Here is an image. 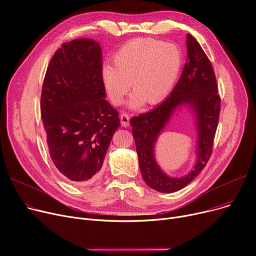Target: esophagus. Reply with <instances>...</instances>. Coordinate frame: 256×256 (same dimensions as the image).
<instances>
[{"label": "esophagus", "instance_id": "34e87169", "mask_svg": "<svg viewBox=\"0 0 256 256\" xmlns=\"http://www.w3.org/2000/svg\"><path fill=\"white\" fill-rule=\"evenodd\" d=\"M120 121H121V126L124 128H128L130 126V115L126 113H121Z\"/></svg>", "mask_w": 256, "mask_h": 256}]
</instances>
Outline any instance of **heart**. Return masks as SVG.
<instances>
[{"label":"heart","instance_id":"1","mask_svg":"<svg viewBox=\"0 0 256 256\" xmlns=\"http://www.w3.org/2000/svg\"><path fill=\"white\" fill-rule=\"evenodd\" d=\"M113 66L106 65L102 80L110 102L118 106L130 89L134 92L130 106H154L172 90L180 76L182 55L171 44L152 38H137L121 46L113 57Z\"/></svg>","mask_w":256,"mask_h":256}]
</instances>
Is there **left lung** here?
Returning <instances> with one entry per match:
<instances>
[{"label":"left lung","mask_w":256,"mask_h":256,"mask_svg":"<svg viewBox=\"0 0 256 256\" xmlns=\"http://www.w3.org/2000/svg\"><path fill=\"white\" fill-rule=\"evenodd\" d=\"M186 50L184 70L170 96L152 111L130 120L142 178L152 189L162 193L180 191L206 167L212 152L219 121L221 100L212 63L191 34H186ZM182 105L189 106L196 114L198 142L194 169L178 179L168 177L158 167L154 158V144L172 112Z\"/></svg>","instance_id":"1"}]
</instances>
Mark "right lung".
Instances as JSON below:
<instances>
[{
    "mask_svg": "<svg viewBox=\"0 0 256 256\" xmlns=\"http://www.w3.org/2000/svg\"><path fill=\"white\" fill-rule=\"evenodd\" d=\"M102 48L92 39L64 42L44 80L40 111L54 165L70 182L96 180L115 130L118 112L106 100Z\"/></svg>",
    "mask_w": 256,
    "mask_h": 256,
    "instance_id": "1",
    "label": "right lung"
}]
</instances>
